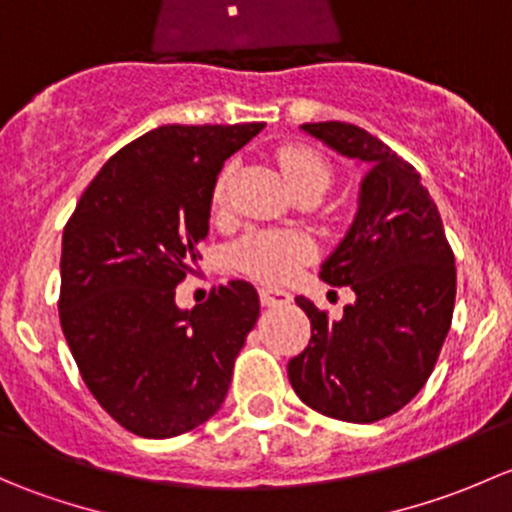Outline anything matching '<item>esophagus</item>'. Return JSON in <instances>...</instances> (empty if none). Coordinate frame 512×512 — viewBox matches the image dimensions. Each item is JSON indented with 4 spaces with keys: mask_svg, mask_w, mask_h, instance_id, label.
<instances>
[{
    "mask_svg": "<svg viewBox=\"0 0 512 512\" xmlns=\"http://www.w3.org/2000/svg\"><path fill=\"white\" fill-rule=\"evenodd\" d=\"M260 302L262 307H282V304L292 302V294L282 292V289H260Z\"/></svg>",
    "mask_w": 512,
    "mask_h": 512,
    "instance_id": "esophagus-1",
    "label": "esophagus"
}]
</instances>
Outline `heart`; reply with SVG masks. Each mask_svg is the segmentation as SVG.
Returning <instances> with one entry per match:
<instances>
[{
  "label": "heart",
  "mask_w": 512,
  "mask_h": 512,
  "mask_svg": "<svg viewBox=\"0 0 512 512\" xmlns=\"http://www.w3.org/2000/svg\"><path fill=\"white\" fill-rule=\"evenodd\" d=\"M277 158H280L282 175H285L292 190L307 183L322 185L327 190L329 180H332V170H329V163L317 151L302 146H287L282 148ZM230 175L232 168H225L218 175V180H215V208H223L225 205ZM232 257H235V265L245 275L267 282V285H280V282L292 280L302 270L304 262L312 257V245L302 235H297V232L257 230L237 242L235 250H232Z\"/></svg>",
  "instance_id": "heart-1"
}]
</instances>
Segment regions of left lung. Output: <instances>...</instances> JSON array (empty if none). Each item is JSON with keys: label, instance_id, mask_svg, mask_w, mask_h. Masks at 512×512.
Segmentation results:
<instances>
[{"label": "left lung", "instance_id": "obj_1", "mask_svg": "<svg viewBox=\"0 0 512 512\" xmlns=\"http://www.w3.org/2000/svg\"><path fill=\"white\" fill-rule=\"evenodd\" d=\"M302 131L369 170L354 223L319 272L356 299L342 319H329L297 297L312 339L289 359V384L319 414L374 423L404 409L436 366L453 319L456 257L409 160L352 123H304Z\"/></svg>", "mask_w": 512, "mask_h": 512}]
</instances>
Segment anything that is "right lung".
<instances>
[{"instance_id":"add662e5","label":"right lung","mask_w":512,"mask_h":512,"mask_svg":"<svg viewBox=\"0 0 512 512\" xmlns=\"http://www.w3.org/2000/svg\"><path fill=\"white\" fill-rule=\"evenodd\" d=\"M265 123L160 126L106 160L61 240L59 319L81 379L143 438H173L223 406L260 317L250 282L193 309L175 287L198 262L220 168Z\"/></svg>"}]
</instances>
